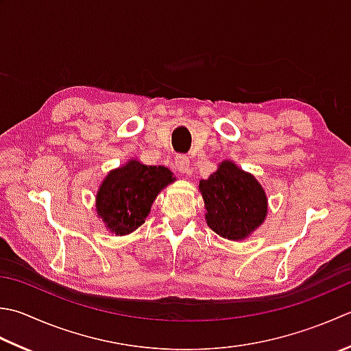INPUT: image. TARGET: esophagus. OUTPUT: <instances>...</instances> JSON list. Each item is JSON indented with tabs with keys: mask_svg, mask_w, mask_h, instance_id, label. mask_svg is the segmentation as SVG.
Returning a JSON list of instances; mask_svg holds the SVG:
<instances>
[{
	"mask_svg": "<svg viewBox=\"0 0 351 351\" xmlns=\"http://www.w3.org/2000/svg\"><path fill=\"white\" fill-rule=\"evenodd\" d=\"M175 170L180 171V173H190V160L184 155H178L173 161Z\"/></svg>",
	"mask_w": 351,
	"mask_h": 351,
	"instance_id": "obj_1",
	"label": "esophagus"
}]
</instances>
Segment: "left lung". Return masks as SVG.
Listing matches in <instances>:
<instances>
[{
  "mask_svg": "<svg viewBox=\"0 0 351 351\" xmlns=\"http://www.w3.org/2000/svg\"><path fill=\"white\" fill-rule=\"evenodd\" d=\"M205 221L223 239H248L267 216V196L256 176L223 160L207 180L199 181Z\"/></svg>",
  "mask_w": 351,
  "mask_h": 351,
  "instance_id": "8db88e82",
  "label": "left lung"
}]
</instances>
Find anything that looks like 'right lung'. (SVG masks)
<instances>
[{
	"label": "right lung",
	"mask_w": 351,
	"mask_h": 351,
	"mask_svg": "<svg viewBox=\"0 0 351 351\" xmlns=\"http://www.w3.org/2000/svg\"><path fill=\"white\" fill-rule=\"evenodd\" d=\"M175 181L167 167L146 166L130 158L101 181L95 195L97 216L109 232L128 236L146 221L161 190Z\"/></svg>",
	"instance_id": "obj_1"
}]
</instances>
